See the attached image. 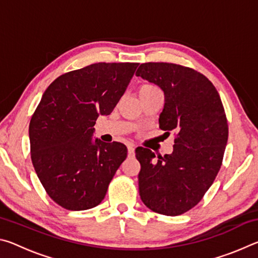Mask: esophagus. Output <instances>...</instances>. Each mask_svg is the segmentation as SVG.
I'll use <instances>...</instances> for the list:
<instances>
[{"label":"esophagus","instance_id":"1","mask_svg":"<svg viewBox=\"0 0 258 258\" xmlns=\"http://www.w3.org/2000/svg\"><path fill=\"white\" fill-rule=\"evenodd\" d=\"M134 146H132V145H130L128 147H127V154H128V157H133L134 156Z\"/></svg>","mask_w":258,"mask_h":258}]
</instances>
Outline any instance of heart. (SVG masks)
<instances>
[{
	"label": "heart",
	"instance_id": "obj_1",
	"mask_svg": "<svg viewBox=\"0 0 258 258\" xmlns=\"http://www.w3.org/2000/svg\"><path fill=\"white\" fill-rule=\"evenodd\" d=\"M159 90L158 87L154 84H143L140 86L139 89V94L140 93H148V92H154V91Z\"/></svg>",
	"mask_w": 258,
	"mask_h": 258
}]
</instances>
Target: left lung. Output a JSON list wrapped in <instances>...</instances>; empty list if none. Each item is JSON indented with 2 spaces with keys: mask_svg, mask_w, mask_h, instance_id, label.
<instances>
[{
  "mask_svg": "<svg viewBox=\"0 0 258 258\" xmlns=\"http://www.w3.org/2000/svg\"><path fill=\"white\" fill-rule=\"evenodd\" d=\"M137 76L165 94L159 127L175 133L171 155L139 147V191L152 212L176 216L194 208L220 171L229 137L223 103L215 86L195 69L168 62L141 63Z\"/></svg>",
  "mask_w": 258,
  "mask_h": 258,
  "instance_id": "1",
  "label": "left lung"
}]
</instances>
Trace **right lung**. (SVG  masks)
I'll use <instances>...</instances> for the list:
<instances>
[{"mask_svg":"<svg viewBox=\"0 0 258 258\" xmlns=\"http://www.w3.org/2000/svg\"><path fill=\"white\" fill-rule=\"evenodd\" d=\"M139 63L98 62L63 74L43 93L29 123L30 157L49 197L68 211L102 202L127 157L120 142L92 140L99 115H109Z\"/></svg>","mask_w":258,"mask_h":258,"instance_id":"add662e5","label":"right lung"}]
</instances>
